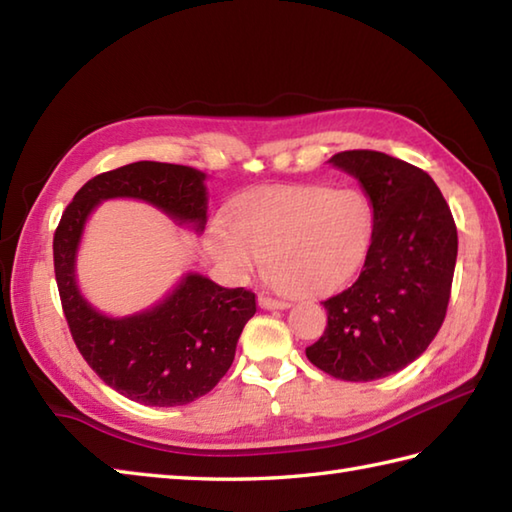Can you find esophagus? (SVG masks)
Instances as JSON below:
<instances>
[{
  "mask_svg": "<svg viewBox=\"0 0 512 512\" xmlns=\"http://www.w3.org/2000/svg\"><path fill=\"white\" fill-rule=\"evenodd\" d=\"M257 302H259V306L266 308V310H284V308L290 306L288 302H284V299H273L268 295H259Z\"/></svg>",
  "mask_w": 512,
  "mask_h": 512,
  "instance_id": "1",
  "label": "esophagus"
}]
</instances>
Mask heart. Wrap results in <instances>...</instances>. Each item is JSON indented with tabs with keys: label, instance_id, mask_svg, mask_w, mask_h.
I'll return each instance as SVG.
<instances>
[{
	"label": "heart",
	"instance_id": "b5f03b06",
	"mask_svg": "<svg viewBox=\"0 0 512 512\" xmlns=\"http://www.w3.org/2000/svg\"><path fill=\"white\" fill-rule=\"evenodd\" d=\"M210 228V248L230 273L250 275L266 259L273 284L313 297L346 284L375 239V206L362 188L326 184L255 190Z\"/></svg>",
	"mask_w": 512,
	"mask_h": 512
}]
</instances>
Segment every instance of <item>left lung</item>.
Wrapping results in <instances>:
<instances>
[{
  "instance_id": "obj_1",
  "label": "left lung",
  "mask_w": 512,
  "mask_h": 512,
  "mask_svg": "<svg viewBox=\"0 0 512 512\" xmlns=\"http://www.w3.org/2000/svg\"><path fill=\"white\" fill-rule=\"evenodd\" d=\"M353 175L375 206V239L362 273L324 304V335L310 364L344 382L406 368L444 324L457 262V226L428 173L377 150L328 159Z\"/></svg>"
}]
</instances>
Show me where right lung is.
<instances>
[{"instance_id":"1","label":"right lung","mask_w":512,"mask_h":512,"mask_svg":"<svg viewBox=\"0 0 512 512\" xmlns=\"http://www.w3.org/2000/svg\"><path fill=\"white\" fill-rule=\"evenodd\" d=\"M206 175L179 164L135 162L108 170L77 190L53 237L55 279L75 346L102 382L146 406H184L210 393L235 359L237 339L255 315V293L222 288L188 273L157 306L106 317L82 297L75 257L84 224L104 199L153 204L197 233L206 226Z\"/></svg>"}]
</instances>
